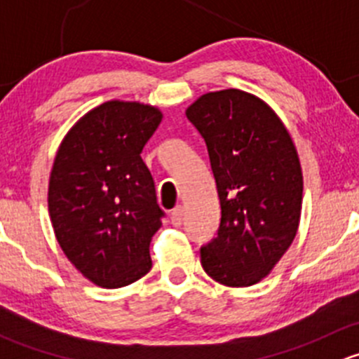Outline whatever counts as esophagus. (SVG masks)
Listing matches in <instances>:
<instances>
[{"label": "esophagus", "mask_w": 359, "mask_h": 359, "mask_svg": "<svg viewBox=\"0 0 359 359\" xmlns=\"http://www.w3.org/2000/svg\"><path fill=\"white\" fill-rule=\"evenodd\" d=\"M170 220H172L173 226L180 227V224H182V220H184V208H182V206H177V208H173L172 215H170Z\"/></svg>", "instance_id": "esophagus-1"}]
</instances>
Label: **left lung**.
<instances>
[{
  "mask_svg": "<svg viewBox=\"0 0 359 359\" xmlns=\"http://www.w3.org/2000/svg\"><path fill=\"white\" fill-rule=\"evenodd\" d=\"M186 116L208 147L222 213L201 266L217 283L252 287L269 276L299 229L304 180L295 144L269 104L243 90L203 93Z\"/></svg>",
  "mask_w": 359,
  "mask_h": 359,
  "instance_id": "8db88e82",
  "label": "left lung"
}]
</instances>
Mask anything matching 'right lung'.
<instances>
[{"label": "right lung", "mask_w": 359, "mask_h": 359, "mask_svg": "<svg viewBox=\"0 0 359 359\" xmlns=\"http://www.w3.org/2000/svg\"><path fill=\"white\" fill-rule=\"evenodd\" d=\"M161 119L149 104L107 100L71 126L53 159V233L72 266L97 287H126L153 266L149 245L163 212L140 153Z\"/></svg>", "instance_id": "1"}]
</instances>
